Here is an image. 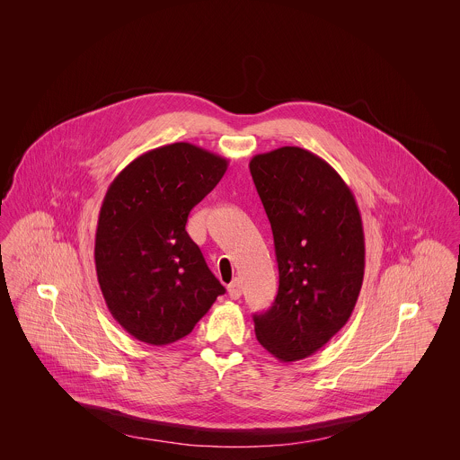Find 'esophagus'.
<instances>
[{"label": "esophagus", "instance_id": "1", "mask_svg": "<svg viewBox=\"0 0 460 460\" xmlns=\"http://www.w3.org/2000/svg\"><path fill=\"white\" fill-rule=\"evenodd\" d=\"M227 291H229V296L233 298V300H238L241 296V281L236 278V279H233V283L227 286Z\"/></svg>", "mask_w": 460, "mask_h": 460}]
</instances>
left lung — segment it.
Listing matches in <instances>:
<instances>
[{
	"instance_id": "left-lung-1",
	"label": "left lung",
	"mask_w": 460,
	"mask_h": 460,
	"mask_svg": "<svg viewBox=\"0 0 460 460\" xmlns=\"http://www.w3.org/2000/svg\"><path fill=\"white\" fill-rule=\"evenodd\" d=\"M250 172L279 269L274 304L253 315L255 334L278 360H302L350 319L366 269L362 217L341 175L308 150L255 155Z\"/></svg>"
}]
</instances>
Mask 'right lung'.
Masks as SVG:
<instances>
[{
    "mask_svg": "<svg viewBox=\"0 0 460 460\" xmlns=\"http://www.w3.org/2000/svg\"><path fill=\"white\" fill-rule=\"evenodd\" d=\"M227 165L172 143L139 155L111 181L98 216L96 276L110 314L136 340L174 343L224 295L186 222Z\"/></svg>",
    "mask_w": 460,
    "mask_h": 460,
    "instance_id": "obj_1",
    "label": "right lung"
}]
</instances>
